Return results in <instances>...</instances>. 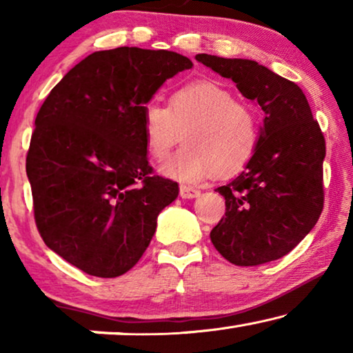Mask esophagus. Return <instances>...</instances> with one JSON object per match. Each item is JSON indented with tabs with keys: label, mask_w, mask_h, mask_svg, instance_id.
Here are the masks:
<instances>
[{
	"label": "esophagus",
	"mask_w": 353,
	"mask_h": 353,
	"mask_svg": "<svg viewBox=\"0 0 353 353\" xmlns=\"http://www.w3.org/2000/svg\"><path fill=\"white\" fill-rule=\"evenodd\" d=\"M201 194L199 190H196V188L192 186H180V196L183 197V199H194V197H197Z\"/></svg>",
	"instance_id": "esophagus-1"
}]
</instances>
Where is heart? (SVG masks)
Listing matches in <instances>:
<instances>
[{
  "mask_svg": "<svg viewBox=\"0 0 353 353\" xmlns=\"http://www.w3.org/2000/svg\"><path fill=\"white\" fill-rule=\"evenodd\" d=\"M183 132L188 144L161 167L163 175L183 183H199L215 170L223 175L241 170L259 144L254 109L209 80L176 88L168 108L159 103L144 108V144L154 159H165Z\"/></svg>",
  "mask_w": 353,
  "mask_h": 353,
  "instance_id": "heart-1",
  "label": "heart"
}]
</instances>
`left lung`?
I'll return each instance as SVG.
<instances>
[{
	"label": "left lung",
	"instance_id": "left-lung-1",
	"mask_svg": "<svg viewBox=\"0 0 353 353\" xmlns=\"http://www.w3.org/2000/svg\"><path fill=\"white\" fill-rule=\"evenodd\" d=\"M196 61L233 80L263 110L259 144L244 170L225 186L226 212L210 231L212 244L238 267H257L296 248L323 210L326 144L302 90L250 59L196 54Z\"/></svg>",
	"mask_w": 353,
	"mask_h": 353
}]
</instances>
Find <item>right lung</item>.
Returning <instances> with one entry per match:
<instances>
[{
	"label": "right lung",
	"instance_id": "right-lung-1",
	"mask_svg": "<svg viewBox=\"0 0 353 353\" xmlns=\"http://www.w3.org/2000/svg\"><path fill=\"white\" fill-rule=\"evenodd\" d=\"M188 57L165 50L96 51L62 77L35 119L27 154L37 228L81 272L115 278L132 270L178 185L152 175L144 108Z\"/></svg>",
	"mask_w": 353,
	"mask_h": 353
}]
</instances>
